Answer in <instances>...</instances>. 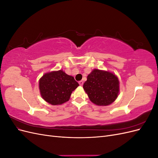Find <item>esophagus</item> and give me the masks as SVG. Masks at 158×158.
Listing matches in <instances>:
<instances>
[{
    "label": "esophagus",
    "instance_id": "34e87169",
    "mask_svg": "<svg viewBox=\"0 0 158 158\" xmlns=\"http://www.w3.org/2000/svg\"><path fill=\"white\" fill-rule=\"evenodd\" d=\"M78 83H79V84H80V85H83V84H84V82H83V81L81 80V81H80V82H79Z\"/></svg>",
    "mask_w": 158,
    "mask_h": 158
}]
</instances>
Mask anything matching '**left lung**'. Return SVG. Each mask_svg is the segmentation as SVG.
Returning <instances> with one entry per match:
<instances>
[{
	"label": "left lung",
	"mask_w": 158,
	"mask_h": 158,
	"mask_svg": "<svg viewBox=\"0 0 158 158\" xmlns=\"http://www.w3.org/2000/svg\"><path fill=\"white\" fill-rule=\"evenodd\" d=\"M83 88L93 103L99 106H107L118 97L119 80L111 72L94 69L88 74Z\"/></svg>",
	"instance_id": "1"
}]
</instances>
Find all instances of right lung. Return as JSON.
<instances>
[{"mask_svg":"<svg viewBox=\"0 0 158 158\" xmlns=\"http://www.w3.org/2000/svg\"><path fill=\"white\" fill-rule=\"evenodd\" d=\"M78 86L79 84L73 76L66 74L63 70L47 73L39 80L41 98L52 106L68 102Z\"/></svg>","mask_w":158,"mask_h":158,"instance_id":"obj_1","label":"right lung"}]
</instances>
